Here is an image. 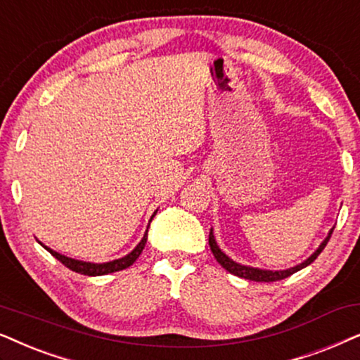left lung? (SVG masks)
Instances as JSON below:
<instances>
[{"mask_svg":"<svg viewBox=\"0 0 360 360\" xmlns=\"http://www.w3.org/2000/svg\"><path fill=\"white\" fill-rule=\"evenodd\" d=\"M333 230L334 227L329 230L328 237L324 238L323 243L318 247V250H316L313 255H311L309 258H306V260L303 263H300V265H296L293 268H288V270H262V268H255V266H248V265H242V263H237L233 262L232 258L225 255V253L220 250L217 242H215V237H214V232L212 229H210V233H209V245H210V250H212L215 260H217L220 265H222L225 270H227L229 273H232V275L236 276H240V278H245V280H252V281H265V283H268V281H278V280H283V278H288L293 275V273L300 271L301 268L308 266L313 263L316 258H318V255L321 252L324 250V247L328 245L329 238L330 236H333Z\"/></svg>","mask_w":360,"mask_h":360,"instance_id":"8db88e82","label":"left lung"}]
</instances>
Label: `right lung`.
Masks as SVG:
<instances>
[{"label": "right lung", "mask_w": 360, "mask_h": 360, "mask_svg": "<svg viewBox=\"0 0 360 360\" xmlns=\"http://www.w3.org/2000/svg\"><path fill=\"white\" fill-rule=\"evenodd\" d=\"M158 212V210H156ZM156 212L151 215L150 222L155 217ZM150 227V225H148ZM146 240H148V229L145 232V236H143L141 242L138 243V245L133 248V250L128 253V255H124L122 258H117V260H112V262H107V263H90V262H82V260H75V258H70V257H65V255H60V253H57L56 250H52V248L46 247V245H41L46 248L47 252L51 253L52 257L57 258L62 265H65L69 270L75 271V273H80V275H87V276H100V275H108V273H113V271H120V270H124V268H128L133 263L136 262V258L141 255L143 248L146 245Z\"/></svg>", "instance_id": "obj_1"}]
</instances>
